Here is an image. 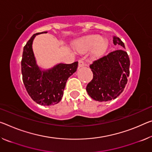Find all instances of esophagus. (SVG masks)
Returning <instances> with one entry per match:
<instances>
[{
    "mask_svg": "<svg viewBox=\"0 0 152 152\" xmlns=\"http://www.w3.org/2000/svg\"><path fill=\"white\" fill-rule=\"evenodd\" d=\"M86 66V64L85 63L83 60L82 59H79L78 61V67H83V66Z\"/></svg>",
    "mask_w": 152,
    "mask_h": 152,
    "instance_id": "34e87169",
    "label": "esophagus"
}]
</instances>
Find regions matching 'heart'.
Wrapping results in <instances>:
<instances>
[{"instance_id":"heart-1","label":"heart","mask_w":152,"mask_h":152,"mask_svg":"<svg viewBox=\"0 0 152 152\" xmlns=\"http://www.w3.org/2000/svg\"><path fill=\"white\" fill-rule=\"evenodd\" d=\"M108 47L106 39L101 38L99 35H89L85 37L76 43V48L80 52H86L91 50V55L93 57H99L105 53Z\"/></svg>"}]
</instances>
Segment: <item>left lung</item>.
<instances>
[{"label":"left lung","mask_w":152,"mask_h":152,"mask_svg":"<svg viewBox=\"0 0 152 152\" xmlns=\"http://www.w3.org/2000/svg\"><path fill=\"white\" fill-rule=\"evenodd\" d=\"M113 42L125 48L118 37H114ZM129 67V57L123 49L114 50L94 61L90 65L93 78L86 88L88 95L100 102L118 97L128 81Z\"/></svg>","instance_id":"left-lung-1"}]
</instances>
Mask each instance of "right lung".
Returning a JSON list of instances; mask_svg holds the SVG:
<instances>
[{
    "label": "right lung",
    "instance_id": "right-lung-1",
    "mask_svg": "<svg viewBox=\"0 0 152 152\" xmlns=\"http://www.w3.org/2000/svg\"><path fill=\"white\" fill-rule=\"evenodd\" d=\"M34 34L24 46L21 59L23 83L30 97L38 104L53 105L58 103L63 97L67 79L78 68V62L71 64H59L48 70L38 66L32 50Z\"/></svg>",
    "mask_w": 152,
    "mask_h": 152
}]
</instances>
